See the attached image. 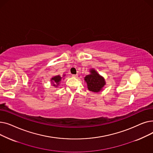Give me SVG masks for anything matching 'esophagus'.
I'll use <instances>...</instances> for the list:
<instances>
[{"label": "esophagus", "instance_id": "obj_1", "mask_svg": "<svg viewBox=\"0 0 153 153\" xmlns=\"http://www.w3.org/2000/svg\"><path fill=\"white\" fill-rule=\"evenodd\" d=\"M72 76L73 77H77L78 75H77V74H72Z\"/></svg>", "mask_w": 153, "mask_h": 153}]
</instances>
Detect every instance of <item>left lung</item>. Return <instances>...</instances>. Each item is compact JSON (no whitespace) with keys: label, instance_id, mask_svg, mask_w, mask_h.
Segmentation results:
<instances>
[{"label":"left lung","instance_id":"left-lung-1","mask_svg":"<svg viewBox=\"0 0 153 153\" xmlns=\"http://www.w3.org/2000/svg\"><path fill=\"white\" fill-rule=\"evenodd\" d=\"M89 72L90 74L84 77V81L87 83L88 89L92 92H100L106 84L105 79L94 68L91 69Z\"/></svg>","mask_w":153,"mask_h":153}]
</instances>
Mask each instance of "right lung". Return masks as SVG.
I'll list each match as a JSON object with an SVG mask.
<instances>
[{
	"label": "right lung",
	"mask_w": 153,
	"mask_h": 153,
	"mask_svg": "<svg viewBox=\"0 0 153 153\" xmlns=\"http://www.w3.org/2000/svg\"><path fill=\"white\" fill-rule=\"evenodd\" d=\"M66 76V74H63V76H62V77H61V76H59V75H57V76H54V77H53L51 79V80H50V81H51V84L54 86V87H58V85L60 84V83H61V79Z\"/></svg>",
	"instance_id": "obj_1"
}]
</instances>
